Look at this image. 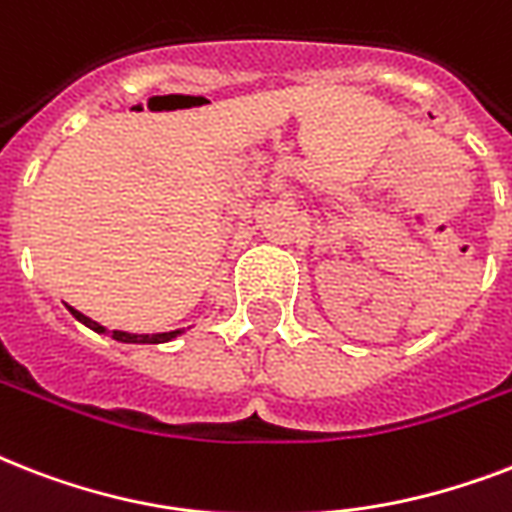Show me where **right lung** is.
Returning a JSON list of instances; mask_svg holds the SVG:
<instances>
[{"mask_svg":"<svg viewBox=\"0 0 512 512\" xmlns=\"http://www.w3.org/2000/svg\"><path fill=\"white\" fill-rule=\"evenodd\" d=\"M68 311L74 313L76 319L82 321L84 327L95 329V332H106V327H100L98 321L87 319L84 313L74 311V308H68ZM177 335H180V332H164V335H130V332H116V329L111 332V337H114V340H122V342H167V340H172V337H177Z\"/></svg>","mask_w":512,"mask_h":512,"instance_id":"right-lung-1","label":"right lung"}]
</instances>
